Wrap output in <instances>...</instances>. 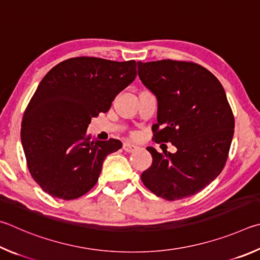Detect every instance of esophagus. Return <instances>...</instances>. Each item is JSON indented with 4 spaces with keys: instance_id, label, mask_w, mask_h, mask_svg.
<instances>
[{
    "instance_id": "1",
    "label": "esophagus",
    "mask_w": 260,
    "mask_h": 260,
    "mask_svg": "<svg viewBox=\"0 0 260 260\" xmlns=\"http://www.w3.org/2000/svg\"><path fill=\"white\" fill-rule=\"evenodd\" d=\"M123 149H124L126 153H134V152L137 151V149H139V147L136 146V145H134V144H131V143H124V144H123Z\"/></svg>"
}]
</instances>
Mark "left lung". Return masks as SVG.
Returning <instances> with one entry per match:
<instances>
[{"label": "left lung", "mask_w": 260, "mask_h": 260, "mask_svg": "<svg viewBox=\"0 0 260 260\" xmlns=\"http://www.w3.org/2000/svg\"><path fill=\"white\" fill-rule=\"evenodd\" d=\"M143 84L157 100L156 143H171L176 153L147 147L153 163L142 174L146 187L175 201L199 193L224 168L234 135V116L217 77L194 62H138Z\"/></svg>", "instance_id": "1"}]
</instances>
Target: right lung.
Masks as SVG:
<instances>
[{
  "mask_svg": "<svg viewBox=\"0 0 260 260\" xmlns=\"http://www.w3.org/2000/svg\"><path fill=\"white\" fill-rule=\"evenodd\" d=\"M137 62L93 57L67 59L48 72L27 106L21 144L31 177L53 198L84 195L99 178L117 139H91V118L106 113L118 92L133 83Z\"/></svg>",
  "mask_w": 260,
  "mask_h": 260,
  "instance_id": "right-lung-1",
  "label": "right lung"
}]
</instances>
